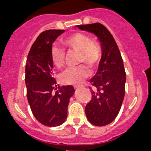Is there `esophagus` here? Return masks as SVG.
<instances>
[{
	"label": "esophagus",
	"mask_w": 151,
	"mask_h": 151,
	"mask_svg": "<svg viewBox=\"0 0 151 151\" xmlns=\"http://www.w3.org/2000/svg\"><path fill=\"white\" fill-rule=\"evenodd\" d=\"M82 85H78V86H75V88H82Z\"/></svg>",
	"instance_id": "obj_1"
}]
</instances>
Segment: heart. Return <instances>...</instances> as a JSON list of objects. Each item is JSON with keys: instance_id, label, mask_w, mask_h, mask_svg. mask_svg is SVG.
I'll list each match as a JSON object with an SVG mask.
<instances>
[{"instance_id": "heart-1", "label": "heart", "mask_w": 151, "mask_h": 151, "mask_svg": "<svg viewBox=\"0 0 151 151\" xmlns=\"http://www.w3.org/2000/svg\"><path fill=\"white\" fill-rule=\"evenodd\" d=\"M63 45L69 49L79 51V63H86L95 68L101 59V47L94 41L91 40L87 35L76 32L67 36L63 41ZM51 59L57 67L61 68L65 64L66 52L62 47L54 45L50 50ZM91 70L85 66L72 67L66 69L61 74L60 78L63 83L78 85L90 76Z\"/></svg>"}]
</instances>
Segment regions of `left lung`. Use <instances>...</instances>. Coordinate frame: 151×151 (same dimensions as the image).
<instances>
[{"label":"left lung","instance_id":"8db88e82","mask_svg":"<svg viewBox=\"0 0 151 151\" xmlns=\"http://www.w3.org/2000/svg\"><path fill=\"white\" fill-rule=\"evenodd\" d=\"M81 30L91 32L101 42L102 57L96 75L90 82L92 97L85 106L89 122L96 126L110 124L116 119L122 106L126 81L123 61L115 39L101 23L77 26Z\"/></svg>","mask_w":151,"mask_h":151}]
</instances>
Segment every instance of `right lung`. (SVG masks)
I'll return each instance as SVG.
<instances>
[{"label": "right lung", "mask_w": 151, "mask_h": 151, "mask_svg": "<svg viewBox=\"0 0 151 151\" xmlns=\"http://www.w3.org/2000/svg\"><path fill=\"white\" fill-rule=\"evenodd\" d=\"M65 30L50 29L41 32L28 54L26 65L27 99L35 119L42 125L55 127L67 117L69 98L75 92L72 85L57 86L53 77L52 45Z\"/></svg>", "instance_id": "add662e5"}]
</instances>
